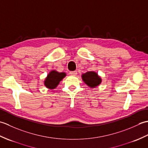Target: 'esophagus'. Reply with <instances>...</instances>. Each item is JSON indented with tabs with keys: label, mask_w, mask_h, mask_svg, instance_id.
<instances>
[{
	"label": "esophagus",
	"mask_w": 148,
	"mask_h": 148,
	"mask_svg": "<svg viewBox=\"0 0 148 148\" xmlns=\"http://www.w3.org/2000/svg\"><path fill=\"white\" fill-rule=\"evenodd\" d=\"M70 74L72 76H76L77 75V71H71L70 72Z\"/></svg>",
	"instance_id": "obj_1"
}]
</instances>
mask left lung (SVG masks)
I'll use <instances>...</instances> for the list:
<instances>
[{
	"mask_svg": "<svg viewBox=\"0 0 148 148\" xmlns=\"http://www.w3.org/2000/svg\"><path fill=\"white\" fill-rule=\"evenodd\" d=\"M83 82L91 88H95L102 83V78L95 71H88L81 74Z\"/></svg>",
	"mask_w": 148,
	"mask_h": 148,
	"instance_id": "8db88e82",
	"label": "left lung"
}]
</instances>
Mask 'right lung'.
Segmentation results:
<instances>
[{
	"instance_id": "add662e5",
	"label": "right lung",
	"mask_w": 148,
	"mask_h": 148,
	"mask_svg": "<svg viewBox=\"0 0 148 148\" xmlns=\"http://www.w3.org/2000/svg\"><path fill=\"white\" fill-rule=\"evenodd\" d=\"M66 76L64 72H59L55 70L50 71L44 81V84L47 88L53 90L58 86L60 82Z\"/></svg>"
}]
</instances>
